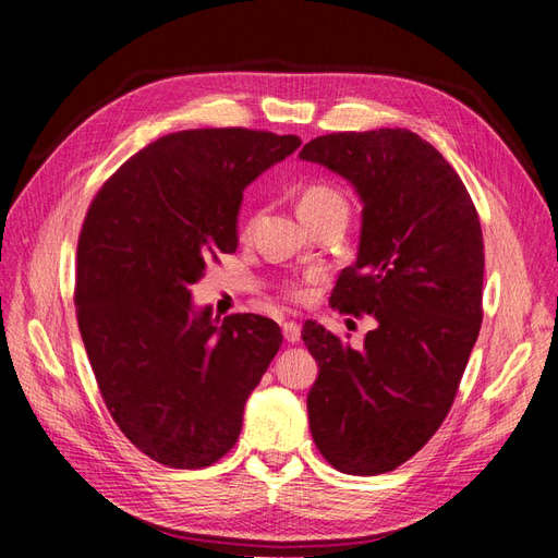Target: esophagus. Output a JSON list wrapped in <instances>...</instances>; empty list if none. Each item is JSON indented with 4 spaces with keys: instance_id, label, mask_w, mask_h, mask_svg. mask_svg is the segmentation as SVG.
Instances as JSON below:
<instances>
[{
    "instance_id": "1",
    "label": "esophagus",
    "mask_w": 558,
    "mask_h": 558,
    "mask_svg": "<svg viewBox=\"0 0 558 558\" xmlns=\"http://www.w3.org/2000/svg\"><path fill=\"white\" fill-rule=\"evenodd\" d=\"M282 336H286L290 345H294V342H300V338H302V328L294 322H288V324H282Z\"/></svg>"
}]
</instances>
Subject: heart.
<instances>
[{
	"label": "heart",
	"mask_w": 558,
	"mask_h": 558,
	"mask_svg": "<svg viewBox=\"0 0 558 558\" xmlns=\"http://www.w3.org/2000/svg\"><path fill=\"white\" fill-rule=\"evenodd\" d=\"M336 208H345V198H342L336 189H330L326 184H314L310 189H304V194L300 198V216H316V213H324V210H336ZM290 294L294 300H306V292L304 288H292Z\"/></svg>",
	"instance_id": "1"
}]
</instances>
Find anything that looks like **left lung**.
I'll return each mask as SVG.
<instances>
[{"mask_svg":"<svg viewBox=\"0 0 558 558\" xmlns=\"http://www.w3.org/2000/svg\"><path fill=\"white\" fill-rule=\"evenodd\" d=\"M300 158L340 174L360 198L357 260L330 304L376 322L362 350L312 318L302 326L318 364L310 429L336 470L384 475L441 426L477 342L480 218L458 172L408 129L318 136Z\"/></svg>","mask_w":558,"mask_h":558,"instance_id":"1","label":"left lung"}]
</instances>
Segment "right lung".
I'll list each match as a JSON object with an SVG mask.
<instances>
[{"mask_svg": "<svg viewBox=\"0 0 558 558\" xmlns=\"http://www.w3.org/2000/svg\"><path fill=\"white\" fill-rule=\"evenodd\" d=\"M302 146L252 129L158 138L93 198L78 236L76 314L105 405L122 434L177 470L236 444L246 398L282 345L258 314L213 318L192 288L240 242L244 189Z\"/></svg>", "mask_w": 558, "mask_h": 558, "instance_id": "right-lung-1", "label": "right lung"}]
</instances>
